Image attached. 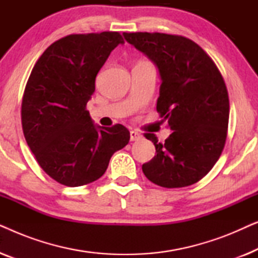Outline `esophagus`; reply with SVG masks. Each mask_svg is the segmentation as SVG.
<instances>
[{
  "mask_svg": "<svg viewBox=\"0 0 258 258\" xmlns=\"http://www.w3.org/2000/svg\"><path fill=\"white\" fill-rule=\"evenodd\" d=\"M141 137H142V135H141V134H139L137 132H130V141H139Z\"/></svg>",
  "mask_w": 258,
  "mask_h": 258,
  "instance_id": "1",
  "label": "esophagus"
}]
</instances>
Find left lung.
<instances>
[{"instance_id":"1","label":"left lung","mask_w":258,"mask_h":258,"mask_svg":"<svg viewBox=\"0 0 258 258\" xmlns=\"http://www.w3.org/2000/svg\"><path fill=\"white\" fill-rule=\"evenodd\" d=\"M123 35L160 70L156 110L172 130L164 143L155 134H144L156 155L142 165L143 174L163 188L191 185L213 169L224 149L230 107L223 76L190 38L163 33Z\"/></svg>"}]
</instances>
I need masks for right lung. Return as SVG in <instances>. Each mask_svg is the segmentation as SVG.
<instances>
[{"label":"right lung","mask_w":258,"mask_h":258,"mask_svg":"<svg viewBox=\"0 0 258 258\" xmlns=\"http://www.w3.org/2000/svg\"><path fill=\"white\" fill-rule=\"evenodd\" d=\"M122 43L118 31L68 35L31 70L21 107L24 139L45 174L63 185L96 181L129 142L124 125L95 126L87 110L97 73Z\"/></svg>","instance_id":"obj_1"}]
</instances>
